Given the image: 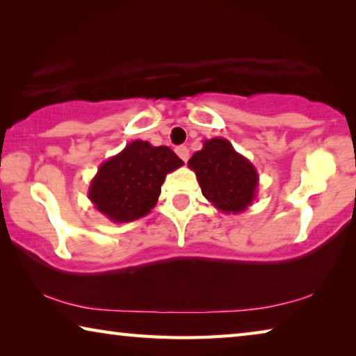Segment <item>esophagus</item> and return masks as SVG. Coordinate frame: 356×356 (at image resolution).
Instances as JSON below:
<instances>
[{"mask_svg": "<svg viewBox=\"0 0 356 356\" xmlns=\"http://www.w3.org/2000/svg\"><path fill=\"white\" fill-rule=\"evenodd\" d=\"M176 154H177L184 161H186V160L190 159V150H188V147H186V146H179V147H176Z\"/></svg>", "mask_w": 356, "mask_h": 356, "instance_id": "1", "label": "esophagus"}]
</instances>
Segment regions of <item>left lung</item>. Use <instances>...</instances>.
I'll use <instances>...</instances> for the list:
<instances>
[{"mask_svg": "<svg viewBox=\"0 0 356 356\" xmlns=\"http://www.w3.org/2000/svg\"><path fill=\"white\" fill-rule=\"evenodd\" d=\"M206 200L222 213H242L257 196L259 174L226 138L204 141L188 160Z\"/></svg>", "mask_w": 356, "mask_h": 356, "instance_id": "8db88e82", "label": "left lung"}]
</instances>
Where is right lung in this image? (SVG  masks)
I'll return each mask as SVG.
<instances>
[{"mask_svg":"<svg viewBox=\"0 0 356 356\" xmlns=\"http://www.w3.org/2000/svg\"><path fill=\"white\" fill-rule=\"evenodd\" d=\"M182 165L168 146L135 140L100 165L88 197L113 222L135 221L155 207L166 174Z\"/></svg>","mask_w":356,"mask_h":356,"instance_id":"add662e5","label":"right lung"}]
</instances>
